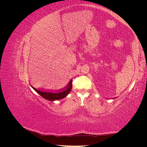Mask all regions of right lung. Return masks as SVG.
<instances>
[{
	"label": "right lung",
	"mask_w": 147,
	"mask_h": 147,
	"mask_svg": "<svg viewBox=\"0 0 147 147\" xmlns=\"http://www.w3.org/2000/svg\"><path fill=\"white\" fill-rule=\"evenodd\" d=\"M31 86L33 88V89L35 91L37 92L40 95L43 97V98L49 100L53 101L55 100L63 99L69 94L72 88V80H71L65 88L62 89L61 90H59L58 91H49L42 90V89L37 90V89L34 88V86Z\"/></svg>",
	"instance_id": "1"
}]
</instances>
